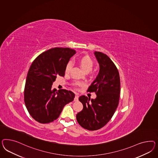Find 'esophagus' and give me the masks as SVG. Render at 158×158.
I'll return each instance as SVG.
<instances>
[{
	"label": "esophagus",
	"instance_id": "obj_1",
	"mask_svg": "<svg viewBox=\"0 0 158 158\" xmlns=\"http://www.w3.org/2000/svg\"><path fill=\"white\" fill-rule=\"evenodd\" d=\"M78 98H79V95L77 94H75V98H74V101L75 102H77L78 101Z\"/></svg>",
	"mask_w": 158,
	"mask_h": 158
}]
</instances>
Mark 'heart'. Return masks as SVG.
Listing matches in <instances>:
<instances>
[{"mask_svg":"<svg viewBox=\"0 0 158 158\" xmlns=\"http://www.w3.org/2000/svg\"><path fill=\"white\" fill-rule=\"evenodd\" d=\"M79 64L81 65V68H83L85 72L88 73L94 67V61L90 58L89 56H85L82 57L81 59L79 60ZM73 63L71 60H69L65 65V72L66 73H69L71 69L73 67ZM84 83L81 81H75L73 83V87L75 88H78L79 87H81L84 85Z\"/></svg>","mask_w":158,"mask_h":158,"instance_id":"b5f03b06","label":"heart"}]
</instances>
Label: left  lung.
Instances as JSON below:
<instances>
[{
    "label": "left lung",
    "instance_id": "obj_1",
    "mask_svg": "<svg viewBox=\"0 0 158 158\" xmlns=\"http://www.w3.org/2000/svg\"><path fill=\"white\" fill-rule=\"evenodd\" d=\"M94 54L100 69L87 92L95 93L97 98L90 102V98L81 96L79 100L83 109L77 114V123L89 131L99 129L110 120L118 105L120 93L119 73L115 64L105 53L95 52Z\"/></svg>",
    "mask_w": 158,
    "mask_h": 158
}]
</instances>
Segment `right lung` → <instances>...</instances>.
I'll return each instance as SVG.
<instances>
[{
  "instance_id": "obj_1",
  "label": "right lung",
  "mask_w": 158,
  "mask_h": 158,
  "mask_svg": "<svg viewBox=\"0 0 158 158\" xmlns=\"http://www.w3.org/2000/svg\"><path fill=\"white\" fill-rule=\"evenodd\" d=\"M69 48H55L44 52L33 61L26 80L24 101L33 119L48 124L57 119L64 106L73 101L75 94L64 89H52L57 76L64 77L65 68L75 54Z\"/></svg>"
}]
</instances>
